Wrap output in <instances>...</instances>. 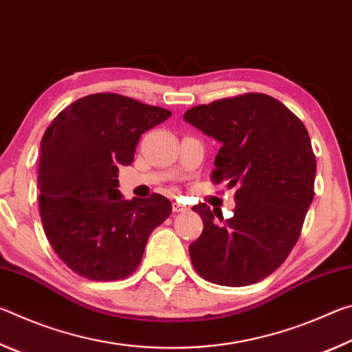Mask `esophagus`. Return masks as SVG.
I'll use <instances>...</instances> for the list:
<instances>
[{"label": "esophagus", "mask_w": 352, "mask_h": 352, "mask_svg": "<svg viewBox=\"0 0 352 352\" xmlns=\"http://www.w3.org/2000/svg\"><path fill=\"white\" fill-rule=\"evenodd\" d=\"M172 210H174V212H186V211H189V208L186 205L180 204V201H174V205H172Z\"/></svg>", "instance_id": "34e87169"}]
</instances>
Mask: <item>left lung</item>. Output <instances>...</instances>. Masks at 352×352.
Segmentation results:
<instances>
[{"instance_id":"left-lung-1","label":"left lung","mask_w":352,"mask_h":352,"mask_svg":"<svg viewBox=\"0 0 352 352\" xmlns=\"http://www.w3.org/2000/svg\"><path fill=\"white\" fill-rule=\"evenodd\" d=\"M183 119L220 142L212 180L237 186L234 216L199 204L204 231L189 245L194 269L230 287L272 275L300 237L314 199L317 162L300 119L262 93L220 99L188 110Z\"/></svg>"}]
</instances>
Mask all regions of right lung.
<instances>
[{
  "mask_svg": "<svg viewBox=\"0 0 352 352\" xmlns=\"http://www.w3.org/2000/svg\"><path fill=\"white\" fill-rule=\"evenodd\" d=\"M172 113L115 93L77 99L41 138L38 206L54 252L77 275L115 281L138 269L152 231L170 216L160 194L124 200L118 172L142 133Z\"/></svg>",
  "mask_w": 352,
  "mask_h": 352,
  "instance_id": "add662e5",
  "label": "right lung"
}]
</instances>
